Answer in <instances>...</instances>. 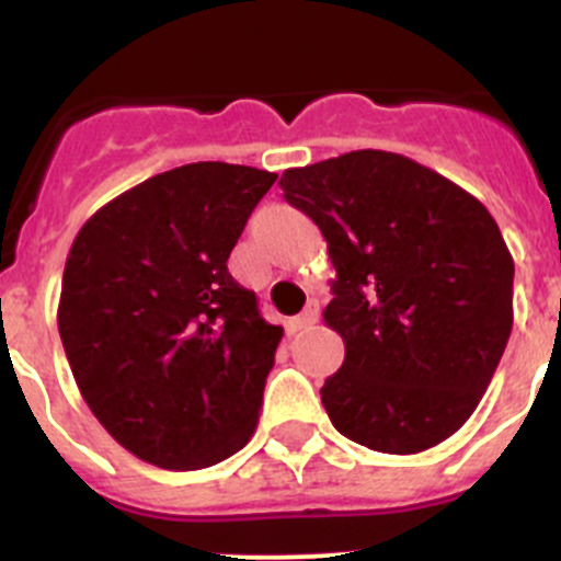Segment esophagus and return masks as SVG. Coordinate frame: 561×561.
<instances>
[{"label":"esophagus","instance_id":"esophagus-1","mask_svg":"<svg viewBox=\"0 0 561 561\" xmlns=\"http://www.w3.org/2000/svg\"><path fill=\"white\" fill-rule=\"evenodd\" d=\"M317 320H320V304L309 301V307L293 320V328H296V331H304V328H312Z\"/></svg>","mask_w":561,"mask_h":561}]
</instances>
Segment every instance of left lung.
<instances>
[{"label":"left lung","instance_id":"8db88e82","mask_svg":"<svg viewBox=\"0 0 561 561\" xmlns=\"http://www.w3.org/2000/svg\"><path fill=\"white\" fill-rule=\"evenodd\" d=\"M328 241V328L344 364L328 417L380 454H421L467 423L513 328V257L483 203L390 151L364 149L279 179Z\"/></svg>","mask_w":561,"mask_h":561}]
</instances>
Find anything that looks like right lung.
<instances>
[{
	"label": "right lung",
	"mask_w": 561,
	"mask_h": 561,
	"mask_svg": "<svg viewBox=\"0 0 561 561\" xmlns=\"http://www.w3.org/2000/svg\"><path fill=\"white\" fill-rule=\"evenodd\" d=\"M276 173L192 162L105 203L72 241L59 336L89 410L129 454L203 469L249 443L282 328L228 257Z\"/></svg>",
	"instance_id": "1"
}]
</instances>
